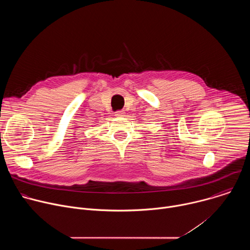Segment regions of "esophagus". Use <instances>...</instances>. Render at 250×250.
I'll list each match as a JSON object with an SVG mask.
<instances>
[{
	"mask_svg": "<svg viewBox=\"0 0 250 250\" xmlns=\"http://www.w3.org/2000/svg\"><path fill=\"white\" fill-rule=\"evenodd\" d=\"M125 112L124 111H118L117 113H116V117H118V118H123V117H125Z\"/></svg>",
	"mask_w": 250,
	"mask_h": 250,
	"instance_id": "34e87169",
	"label": "esophagus"
}]
</instances>
